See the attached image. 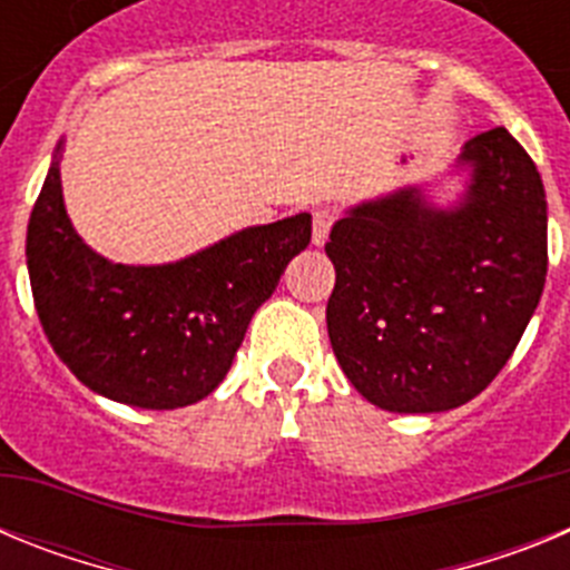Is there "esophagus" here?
Returning <instances> with one entry per match:
<instances>
[{
    "label": "esophagus",
    "mask_w": 570,
    "mask_h": 570,
    "mask_svg": "<svg viewBox=\"0 0 570 570\" xmlns=\"http://www.w3.org/2000/svg\"><path fill=\"white\" fill-rule=\"evenodd\" d=\"M334 210H328V208H320L314 214V245L316 248H322V245H325V242H328V234H331V228H334Z\"/></svg>",
    "instance_id": "obj_1"
}]
</instances>
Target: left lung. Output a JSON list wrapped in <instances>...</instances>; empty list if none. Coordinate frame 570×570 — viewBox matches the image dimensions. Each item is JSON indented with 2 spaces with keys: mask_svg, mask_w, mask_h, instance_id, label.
Returning <instances> with one entry per match:
<instances>
[{
  "mask_svg": "<svg viewBox=\"0 0 570 570\" xmlns=\"http://www.w3.org/2000/svg\"><path fill=\"white\" fill-rule=\"evenodd\" d=\"M448 176H462L454 203L405 185L351 205L325 245L336 362L391 414H440L482 394L546 288L548 203L525 148L485 130Z\"/></svg>",
  "mask_w": 570,
  "mask_h": 570,
  "instance_id": "1",
  "label": "left lung"
}]
</instances>
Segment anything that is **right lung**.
<instances>
[{
  "instance_id": "right-lung-1",
  "label": "right lung",
  "mask_w": 570,
  "mask_h": 570,
  "mask_svg": "<svg viewBox=\"0 0 570 570\" xmlns=\"http://www.w3.org/2000/svg\"><path fill=\"white\" fill-rule=\"evenodd\" d=\"M62 150H53L30 210V291L59 360L94 394L148 411L194 405L219 387L250 316L311 242V214L234 230L163 265L97 254L65 210Z\"/></svg>"
}]
</instances>
